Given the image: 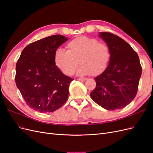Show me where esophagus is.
Here are the masks:
<instances>
[{
  "instance_id": "34e87169",
  "label": "esophagus",
  "mask_w": 153,
  "mask_h": 153,
  "mask_svg": "<svg viewBox=\"0 0 153 153\" xmlns=\"http://www.w3.org/2000/svg\"><path fill=\"white\" fill-rule=\"evenodd\" d=\"M78 80L80 81H85L87 80V78H78Z\"/></svg>"
}]
</instances>
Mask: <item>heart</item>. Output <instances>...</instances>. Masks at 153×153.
<instances>
[{"instance_id": "heart-1", "label": "heart", "mask_w": 153, "mask_h": 153, "mask_svg": "<svg viewBox=\"0 0 153 153\" xmlns=\"http://www.w3.org/2000/svg\"><path fill=\"white\" fill-rule=\"evenodd\" d=\"M67 48L68 51L57 49L54 55L56 66L67 75L73 74L80 63L81 66L76 72L78 75L98 76L106 70L110 61L108 46L94 38L77 37L67 44Z\"/></svg>"}]
</instances>
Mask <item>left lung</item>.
I'll list each match as a JSON object with an SVG mask.
<instances>
[{
	"mask_svg": "<svg viewBox=\"0 0 153 153\" xmlns=\"http://www.w3.org/2000/svg\"><path fill=\"white\" fill-rule=\"evenodd\" d=\"M98 36L109 47L111 58L106 70L94 78L96 86L90 95L94 102L106 110L121 109L137 94L142 75L139 57L119 36L109 32H100Z\"/></svg>",
	"mask_w": 153,
	"mask_h": 153,
	"instance_id": "left-lung-1",
	"label": "left lung"
}]
</instances>
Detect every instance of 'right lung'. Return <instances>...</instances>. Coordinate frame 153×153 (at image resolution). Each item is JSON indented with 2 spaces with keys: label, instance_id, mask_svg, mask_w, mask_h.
<instances>
[{
  "label": "right lung",
  "instance_id": "1",
  "mask_svg": "<svg viewBox=\"0 0 153 153\" xmlns=\"http://www.w3.org/2000/svg\"><path fill=\"white\" fill-rule=\"evenodd\" d=\"M68 38L47 37L27 45L16 65L15 82L27 105L40 112H52L68 100L73 78L61 72L54 60L55 51Z\"/></svg>",
  "mask_w": 153,
  "mask_h": 153
}]
</instances>
